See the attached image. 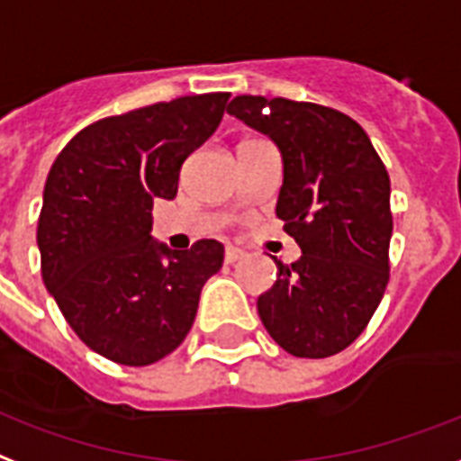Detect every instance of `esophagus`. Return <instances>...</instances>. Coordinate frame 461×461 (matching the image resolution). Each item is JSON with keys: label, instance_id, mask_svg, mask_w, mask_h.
Instances as JSON below:
<instances>
[{"label": "esophagus", "instance_id": "1", "mask_svg": "<svg viewBox=\"0 0 461 461\" xmlns=\"http://www.w3.org/2000/svg\"><path fill=\"white\" fill-rule=\"evenodd\" d=\"M245 257V252H242L240 248H235V245H226V262L233 264L238 262V259H242Z\"/></svg>", "mask_w": 461, "mask_h": 461}]
</instances>
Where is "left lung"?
I'll list each match as a JSON object with an SVG mask.
<instances>
[{
  "mask_svg": "<svg viewBox=\"0 0 461 461\" xmlns=\"http://www.w3.org/2000/svg\"><path fill=\"white\" fill-rule=\"evenodd\" d=\"M228 113L276 144V216L301 248L276 262L257 298L271 339L298 358L344 351L366 330L390 281V175L356 120L317 103L238 95Z\"/></svg>",
  "mask_w": 461,
  "mask_h": 461,
  "instance_id": "obj_1",
  "label": "left lung"
}]
</instances>
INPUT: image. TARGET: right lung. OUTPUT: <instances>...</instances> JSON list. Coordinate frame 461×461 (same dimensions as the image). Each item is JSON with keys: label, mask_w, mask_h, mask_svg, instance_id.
Listing matches in <instances>:
<instances>
[{"label": "right lung", "mask_w": 461, "mask_h": 461, "mask_svg": "<svg viewBox=\"0 0 461 461\" xmlns=\"http://www.w3.org/2000/svg\"><path fill=\"white\" fill-rule=\"evenodd\" d=\"M230 94L105 117L50 167L38 219L42 281L88 348L151 366L185 341L199 294L223 264L219 240L170 249L151 238L153 199H175L185 158L221 124Z\"/></svg>", "instance_id": "add662e5"}]
</instances>
